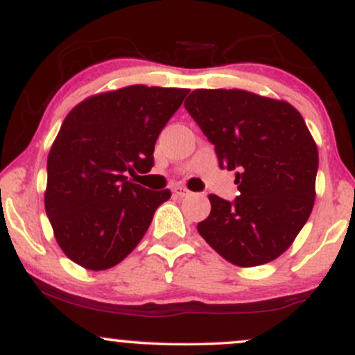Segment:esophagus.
<instances>
[{
  "mask_svg": "<svg viewBox=\"0 0 355 355\" xmlns=\"http://www.w3.org/2000/svg\"><path fill=\"white\" fill-rule=\"evenodd\" d=\"M173 193L177 195V197H187V195H190V190H187L185 187H173Z\"/></svg>",
  "mask_w": 355,
  "mask_h": 355,
  "instance_id": "obj_1",
  "label": "esophagus"
}]
</instances>
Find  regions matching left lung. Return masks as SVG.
Returning <instances> with one entry per match:
<instances>
[{"instance_id":"left-lung-1","label":"left lung","mask_w":355,"mask_h":355,"mask_svg":"<svg viewBox=\"0 0 355 355\" xmlns=\"http://www.w3.org/2000/svg\"><path fill=\"white\" fill-rule=\"evenodd\" d=\"M185 108L215 146L218 165L235 170L234 202L209 195L198 234L239 267L272 262L311 217L319 168L317 145L287 101L245 89H195Z\"/></svg>"}]
</instances>
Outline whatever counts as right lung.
<instances>
[{
	"label": "right lung",
	"instance_id": "1",
	"mask_svg": "<svg viewBox=\"0 0 355 355\" xmlns=\"http://www.w3.org/2000/svg\"><path fill=\"white\" fill-rule=\"evenodd\" d=\"M189 89L133 85L89 96L68 113L48 155L44 209L61 250L88 270L120 263L144 239L170 190L148 173L157 138Z\"/></svg>",
	"mask_w": 355,
	"mask_h": 355
}]
</instances>
